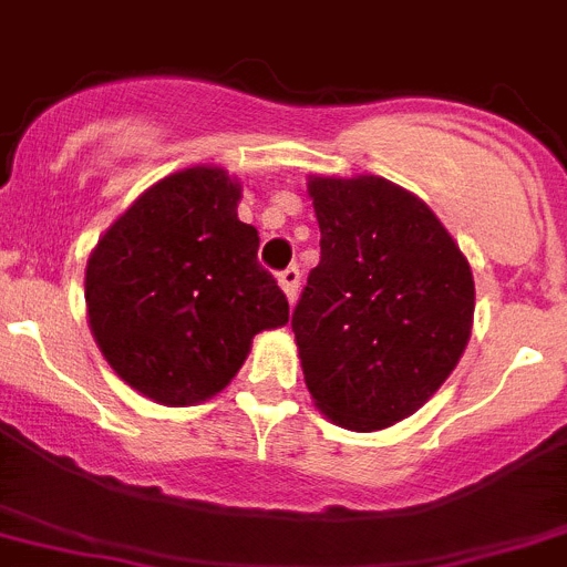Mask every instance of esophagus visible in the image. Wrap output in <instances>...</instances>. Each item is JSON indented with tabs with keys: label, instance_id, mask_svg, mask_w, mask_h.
Instances as JSON below:
<instances>
[{
	"label": "esophagus",
	"instance_id": "34e87169",
	"mask_svg": "<svg viewBox=\"0 0 567 567\" xmlns=\"http://www.w3.org/2000/svg\"><path fill=\"white\" fill-rule=\"evenodd\" d=\"M299 279H302V274H299V268H296V265H290V268H285V271L279 274V288L285 290V296H288L290 305H293L296 296H299Z\"/></svg>",
	"mask_w": 567,
	"mask_h": 567
}]
</instances>
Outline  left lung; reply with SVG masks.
I'll return each mask as SVG.
<instances>
[{"label":"left lung","mask_w":567,"mask_h":567,"mask_svg":"<svg viewBox=\"0 0 567 567\" xmlns=\"http://www.w3.org/2000/svg\"><path fill=\"white\" fill-rule=\"evenodd\" d=\"M321 231L290 328L313 406L353 432L421 410L472 336L466 254L426 203L379 175H310Z\"/></svg>","instance_id":"1"}]
</instances>
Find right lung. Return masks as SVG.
I'll list each match as a JSON object with an SVG mask.
<instances>
[{"instance_id":"1","label":"right lung","mask_w":567,"mask_h":567,"mask_svg":"<svg viewBox=\"0 0 567 567\" xmlns=\"http://www.w3.org/2000/svg\"><path fill=\"white\" fill-rule=\"evenodd\" d=\"M243 186L223 166L163 177L112 223L86 259L93 339L132 390L163 406L217 395L254 336L288 324V299L237 217Z\"/></svg>"}]
</instances>
